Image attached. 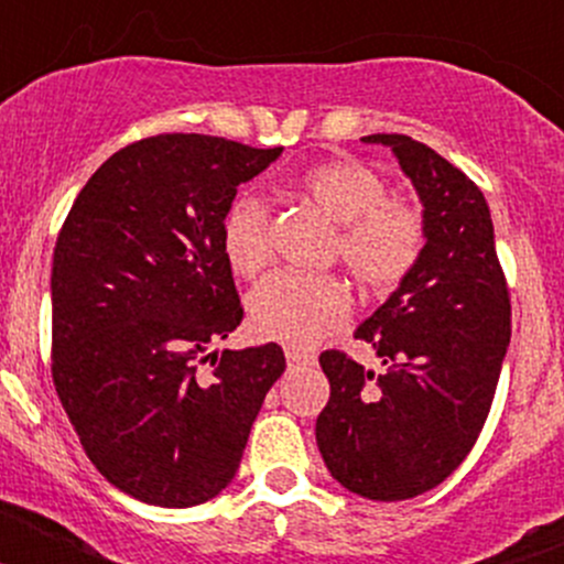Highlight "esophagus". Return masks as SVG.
I'll use <instances>...</instances> for the list:
<instances>
[{
	"label": "esophagus",
	"instance_id": "obj_1",
	"mask_svg": "<svg viewBox=\"0 0 564 564\" xmlns=\"http://www.w3.org/2000/svg\"><path fill=\"white\" fill-rule=\"evenodd\" d=\"M285 358H288V367H299V364H311L313 352L302 350V347H285Z\"/></svg>",
	"mask_w": 564,
	"mask_h": 564
}]
</instances>
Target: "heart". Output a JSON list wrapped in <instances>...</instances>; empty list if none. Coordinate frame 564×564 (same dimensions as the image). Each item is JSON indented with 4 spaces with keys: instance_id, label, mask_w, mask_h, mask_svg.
Returning a JSON list of instances; mask_svg holds the SVG:
<instances>
[{
    "instance_id": "1",
    "label": "heart",
    "mask_w": 564,
    "mask_h": 564,
    "mask_svg": "<svg viewBox=\"0 0 564 564\" xmlns=\"http://www.w3.org/2000/svg\"><path fill=\"white\" fill-rule=\"evenodd\" d=\"M299 188L338 226L336 248L347 271L370 291H392L410 276L423 248V223L415 208L387 200V183L372 169L333 161L302 174ZM223 253L239 276L265 268L268 208L257 197H239L223 217ZM350 313V293L336 276L273 273L248 299L251 330L259 338L311 347L336 330Z\"/></svg>"
}]
</instances>
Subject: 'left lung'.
I'll use <instances>...</instances> for the list:
<instances>
[{
  "mask_svg": "<svg viewBox=\"0 0 564 564\" xmlns=\"http://www.w3.org/2000/svg\"><path fill=\"white\" fill-rule=\"evenodd\" d=\"M401 163L423 206L417 265L358 325L387 372L338 350L318 356L330 401L316 443L330 475L367 500L395 502L441 486L486 423L511 341V302L480 188L406 134H367Z\"/></svg>",
  "mask_w": 564,
  "mask_h": 564,
  "instance_id": "1",
  "label": "left lung"
}]
</instances>
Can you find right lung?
<instances>
[{
  "label": "right lung",
  "instance_id": "1",
  "mask_svg": "<svg viewBox=\"0 0 564 564\" xmlns=\"http://www.w3.org/2000/svg\"><path fill=\"white\" fill-rule=\"evenodd\" d=\"M279 154L212 134L143 138L89 177L64 220L53 383L89 460L134 500L220 495L285 372L273 341L207 352L242 322L223 217Z\"/></svg>",
  "mask_w": 564,
  "mask_h": 564
}]
</instances>
